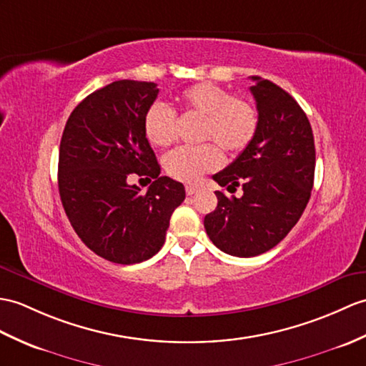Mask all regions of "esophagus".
<instances>
[{
    "mask_svg": "<svg viewBox=\"0 0 366 366\" xmlns=\"http://www.w3.org/2000/svg\"><path fill=\"white\" fill-rule=\"evenodd\" d=\"M197 192H198V189H197V187H194V185H187V187H185V193L189 194V197H190V194H194Z\"/></svg>",
    "mask_w": 366,
    "mask_h": 366,
    "instance_id": "esophagus-1",
    "label": "esophagus"
}]
</instances>
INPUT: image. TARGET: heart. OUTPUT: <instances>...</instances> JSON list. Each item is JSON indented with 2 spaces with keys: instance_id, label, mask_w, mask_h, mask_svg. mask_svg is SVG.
<instances>
[{
  "instance_id": "b5f03b06",
  "label": "heart",
  "mask_w": 366,
  "mask_h": 366,
  "mask_svg": "<svg viewBox=\"0 0 366 366\" xmlns=\"http://www.w3.org/2000/svg\"><path fill=\"white\" fill-rule=\"evenodd\" d=\"M179 103L187 112L202 117L199 139L210 142L199 147H184L165 157V172L182 182H197L223 162L222 151L239 154L249 147L259 131V110L251 99L232 97L218 84L201 82L182 90ZM143 129L151 144L167 148L176 134V112L165 103H152L143 118Z\"/></svg>"
}]
</instances>
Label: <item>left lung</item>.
I'll return each instance as SVG.
<instances>
[{
    "label": "left lung",
    "instance_id": "8db88e82",
    "mask_svg": "<svg viewBox=\"0 0 366 366\" xmlns=\"http://www.w3.org/2000/svg\"><path fill=\"white\" fill-rule=\"evenodd\" d=\"M251 93L260 123L256 137L234 162L214 174L227 190L215 192L217 209L204 227L217 248L235 257H254L285 239L310 199L315 176V142L307 115L274 82L252 76Z\"/></svg>",
    "mask_w": 366,
    "mask_h": 366
}]
</instances>
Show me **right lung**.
I'll list each match as a JSON object with an SVG mask.
<instances>
[{
    "mask_svg": "<svg viewBox=\"0 0 366 366\" xmlns=\"http://www.w3.org/2000/svg\"><path fill=\"white\" fill-rule=\"evenodd\" d=\"M157 84L122 79L82 99L68 117L59 148V194L89 249L131 265L164 246L169 218L185 189L159 176L160 165L143 129ZM135 172L155 181L147 194L131 186Z\"/></svg>",
    "mask_w": 366,
    "mask_h": 366,
    "instance_id": "add662e5",
    "label": "right lung"
}]
</instances>
